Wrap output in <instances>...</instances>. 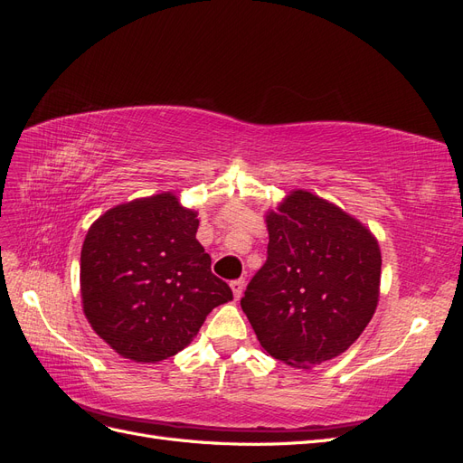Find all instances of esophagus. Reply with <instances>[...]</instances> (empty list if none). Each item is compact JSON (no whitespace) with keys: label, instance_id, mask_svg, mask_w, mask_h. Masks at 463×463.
Wrapping results in <instances>:
<instances>
[{"label":"esophagus","instance_id":"34e87169","mask_svg":"<svg viewBox=\"0 0 463 463\" xmlns=\"http://www.w3.org/2000/svg\"><path fill=\"white\" fill-rule=\"evenodd\" d=\"M230 286H232V291H233V298H235V299H240V298H241V293H243V289H245V279H243V278H240V279H233V282H232Z\"/></svg>","mask_w":463,"mask_h":463}]
</instances>
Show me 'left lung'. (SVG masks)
Here are the masks:
<instances>
[{
	"instance_id": "1",
	"label": "left lung",
	"mask_w": 463,
	"mask_h": 463,
	"mask_svg": "<svg viewBox=\"0 0 463 463\" xmlns=\"http://www.w3.org/2000/svg\"><path fill=\"white\" fill-rule=\"evenodd\" d=\"M269 257L241 309L266 354L309 369L344 354L374 315L381 247L359 220L296 189L266 213Z\"/></svg>"
}]
</instances>
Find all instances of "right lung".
<instances>
[{
    "label": "right lung",
    "instance_id": "obj_1",
    "mask_svg": "<svg viewBox=\"0 0 463 463\" xmlns=\"http://www.w3.org/2000/svg\"><path fill=\"white\" fill-rule=\"evenodd\" d=\"M197 230V213L174 193L118 204L90 226L80 250L82 311L121 357L175 355L214 307L233 299Z\"/></svg>",
    "mask_w": 463,
    "mask_h": 463
}]
</instances>
